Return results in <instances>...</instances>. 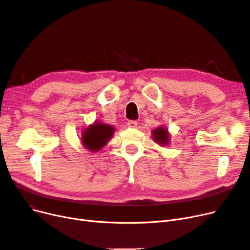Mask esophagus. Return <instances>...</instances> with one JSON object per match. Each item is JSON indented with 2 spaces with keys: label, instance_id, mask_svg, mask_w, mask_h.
<instances>
[{
  "label": "esophagus",
  "instance_id": "34e87169",
  "mask_svg": "<svg viewBox=\"0 0 250 250\" xmlns=\"http://www.w3.org/2000/svg\"><path fill=\"white\" fill-rule=\"evenodd\" d=\"M126 125H127V127H132V128H134V127H136L137 125H138V123H137L136 120H130V122H127Z\"/></svg>",
  "mask_w": 250,
  "mask_h": 250
}]
</instances>
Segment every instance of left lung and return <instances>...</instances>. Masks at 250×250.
Masks as SVG:
<instances>
[{
  "mask_svg": "<svg viewBox=\"0 0 250 250\" xmlns=\"http://www.w3.org/2000/svg\"><path fill=\"white\" fill-rule=\"evenodd\" d=\"M151 134L152 138H154V140L157 143H159L160 146H167L169 141H170V135H169L168 130L165 126L156 127Z\"/></svg>",
  "mask_w": 250,
  "mask_h": 250,
  "instance_id": "obj_1",
  "label": "left lung"
}]
</instances>
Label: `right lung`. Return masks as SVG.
Returning a JSON list of instances; mask_svg holds the SVG:
<instances>
[{
  "label": "right lung",
  "mask_w": 250,
  "mask_h": 250,
  "mask_svg": "<svg viewBox=\"0 0 250 250\" xmlns=\"http://www.w3.org/2000/svg\"><path fill=\"white\" fill-rule=\"evenodd\" d=\"M114 131V126L95 122L93 125H88L82 133L83 146L90 151H99L111 139Z\"/></svg>",
  "instance_id": "obj_1"
}]
</instances>
